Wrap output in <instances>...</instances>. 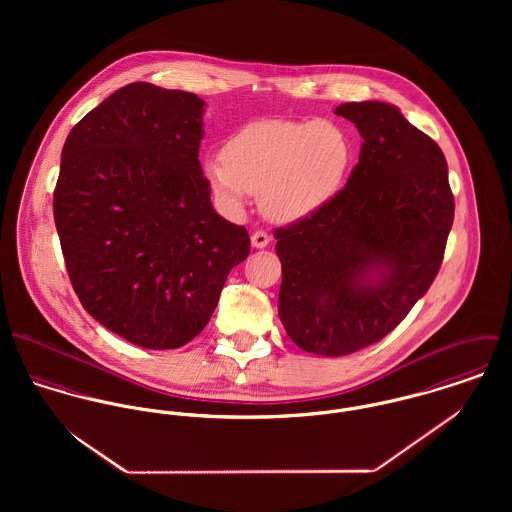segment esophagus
I'll use <instances>...</instances> for the list:
<instances>
[{
    "mask_svg": "<svg viewBox=\"0 0 512 512\" xmlns=\"http://www.w3.org/2000/svg\"><path fill=\"white\" fill-rule=\"evenodd\" d=\"M250 240H252V246H254V248H266L268 242H270V234H268L266 230H254L252 236H250Z\"/></svg>",
    "mask_w": 512,
    "mask_h": 512,
    "instance_id": "1",
    "label": "esophagus"
}]
</instances>
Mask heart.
Wrapping results in <instances>:
<instances>
[{"label": "heart", "mask_w": 512, "mask_h": 512, "mask_svg": "<svg viewBox=\"0 0 512 512\" xmlns=\"http://www.w3.org/2000/svg\"><path fill=\"white\" fill-rule=\"evenodd\" d=\"M353 163L351 138L333 122L256 120L234 132L222 155L203 161V175L230 209L260 193L274 220H297L325 207L343 187Z\"/></svg>", "instance_id": "b5f03b06"}]
</instances>
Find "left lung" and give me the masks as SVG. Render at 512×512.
Listing matches in <instances>:
<instances>
[{"instance_id":"obj_1","label":"left lung","mask_w":512,"mask_h":512,"mask_svg":"<svg viewBox=\"0 0 512 512\" xmlns=\"http://www.w3.org/2000/svg\"><path fill=\"white\" fill-rule=\"evenodd\" d=\"M363 136L347 185L319 211L276 228L278 311L293 343L343 357L386 337L428 292L455 201L438 144L396 106L335 110Z\"/></svg>"}]
</instances>
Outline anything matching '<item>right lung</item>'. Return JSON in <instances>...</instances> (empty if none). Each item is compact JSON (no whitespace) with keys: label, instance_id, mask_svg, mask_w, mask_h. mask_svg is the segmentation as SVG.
<instances>
[{"label":"right lung","instance_id":"right-lung-1","mask_svg":"<svg viewBox=\"0 0 512 512\" xmlns=\"http://www.w3.org/2000/svg\"><path fill=\"white\" fill-rule=\"evenodd\" d=\"M205 102L132 82L63 147L53 213L82 307L126 341L167 351L209 323L250 236L217 215L203 175Z\"/></svg>","mask_w":512,"mask_h":512}]
</instances>
